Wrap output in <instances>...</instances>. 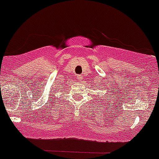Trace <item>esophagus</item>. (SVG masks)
Masks as SVG:
<instances>
[{
  "mask_svg": "<svg viewBox=\"0 0 159 159\" xmlns=\"http://www.w3.org/2000/svg\"><path fill=\"white\" fill-rule=\"evenodd\" d=\"M76 80H77L79 82H82L83 81V77H82L81 76H76Z\"/></svg>",
  "mask_w": 159,
  "mask_h": 159,
  "instance_id": "34e87169",
  "label": "esophagus"
}]
</instances>
